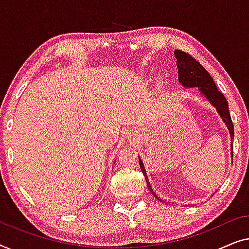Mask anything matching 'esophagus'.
<instances>
[{"label":"esophagus","instance_id":"34e87169","mask_svg":"<svg viewBox=\"0 0 249 249\" xmlns=\"http://www.w3.org/2000/svg\"><path fill=\"white\" fill-rule=\"evenodd\" d=\"M132 136L134 139H136V138H138V133H136L135 131H132Z\"/></svg>","mask_w":249,"mask_h":249}]
</instances>
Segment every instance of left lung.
<instances>
[{
    "instance_id": "1",
    "label": "left lung",
    "mask_w": 249,
    "mask_h": 249,
    "mask_svg": "<svg viewBox=\"0 0 249 249\" xmlns=\"http://www.w3.org/2000/svg\"><path fill=\"white\" fill-rule=\"evenodd\" d=\"M174 54L177 61L176 64L178 69V81H179L180 85L183 86L184 88H198V92L215 108L218 114L220 115V117H221V120L223 121V123L226 124L231 138V158H232V139L234 133L233 124L232 121H231L229 113L228 101H227L226 97L223 96V93L220 92L218 88H216L215 83L213 82V79L211 78V75L209 74V72L206 71L195 58L179 50L175 51ZM139 162L140 167H141V170L143 171V175L145 176V180L146 184H148L150 192H151L152 195H155V197L157 199H160L161 202L164 203V201L159 198L158 195L153 192L151 184H150L149 181L148 175H146L144 164H143V161L141 160V158H139Z\"/></svg>"
}]
</instances>
